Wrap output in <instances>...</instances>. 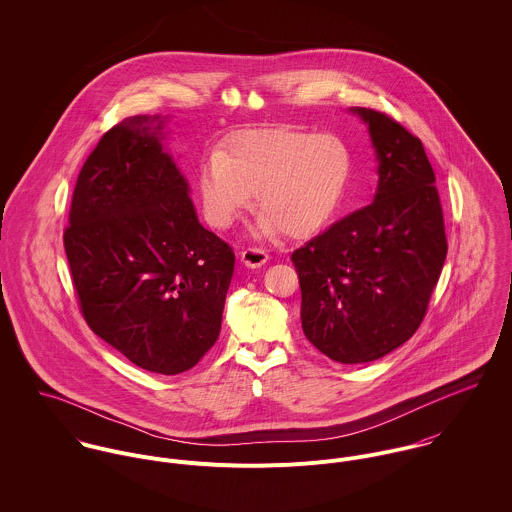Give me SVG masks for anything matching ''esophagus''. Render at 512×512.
Listing matches in <instances>:
<instances>
[{"instance_id":"34e87169","label":"esophagus","mask_w":512,"mask_h":512,"mask_svg":"<svg viewBox=\"0 0 512 512\" xmlns=\"http://www.w3.org/2000/svg\"><path fill=\"white\" fill-rule=\"evenodd\" d=\"M240 262L246 268H260V266H264L268 262V254L262 248H246L240 254Z\"/></svg>"}]
</instances>
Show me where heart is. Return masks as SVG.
Returning a JSON list of instances; mask_svg holds the SVG:
<instances>
[{
    "label": "heart",
    "mask_w": 512,
    "mask_h": 512,
    "mask_svg": "<svg viewBox=\"0 0 512 512\" xmlns=\"http://www.w3.org/2000/svg\"><path fill=\"white\" fill-rule=\"evenodd\" d=\"M353 157L335 134L292 126L250 128L209 153L197 171L205 219L230 228L256 193V236H307L335 215L349 187Z\"/></svg>",
    "instance_id": "b5f03b06"
}]
</instances>
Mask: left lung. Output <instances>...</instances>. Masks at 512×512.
Here are the masks:
<instances>
[{"label": "left lung", "mask_w": 512, "mask_h": 512, "mask_svg": "<svg viewBox=\"0 0 512 512\" xmlns=\"http://www.w3.org/2000/svg\"><path fill=\"white\" fill-rule=\"evenodd\" d=\"M351 112L368 126L376 153L374 199L292 254L303 333L343 365L376 361L416 333L447 254L422 142L382 112Z\"/></svg>", "instance_id": "left-lung-1"}]
</instances>
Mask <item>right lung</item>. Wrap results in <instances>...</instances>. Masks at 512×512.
Here are the masks:
<instances>
[{
  "label": "right lung",
  "instance_id": "obj_1",
  "mask_svg": "<svg viewBox=\"0 0 512 512\" xmlns=\"http://www.w3.org/2000/svg\"><path fill=\"white\" fill-rule=\"evenodd\" d=\"M167 116H132L84 161L65 252L88 327L157 374L197 365L217 343L234 252L207 230L163 147Z\"/></svg>",
  "mask_w": 512,
  "mask_h": 512
}]
</instances>
